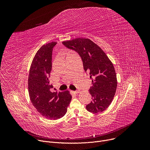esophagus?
<instances>
[{
  "instance_id": "obj_1",
  "label": "esophagus",
  "mask_w": 150,
  "mask_h": 150,
  "mask_svg": "<svg viewBox=\"0 0 150 150\" xmlns=\"http://www.w3.org/2000/svg\"><path fill=\"white\" fill-rule=\"evenodd\" d=\"M74 92H75V93H79V92H80V90H79V89H77L76 91H74Z\"/></svg>"
}]
</instances>
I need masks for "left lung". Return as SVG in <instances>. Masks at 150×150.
<instances>
[{
  "mask_svg": "<svg viewBox=\"0 0 150 150\" xmlns=\"http://www.w3.org/2000/svg\"><path fill=\"white\" fill-rule=\"evenodd\" d=\"M62 44L79 54L84 70L92 79L89 93L92 101L86 105V109L92 113L105 111L111 103L117 86L112 62L103 50L89 39L76 38L62 42Z\"/></svg>",
  "mask_w": 150,
  "mask_h": 150,
  "instance_id": "left-lung-1",
  "label": "left lung"
}]
</instances>
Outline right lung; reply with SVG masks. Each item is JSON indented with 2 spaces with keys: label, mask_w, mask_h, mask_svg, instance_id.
Wrapping results in <instances>:
<instances>
[{
  "label": "right lung",
  "mask_w": 150,
  "mask_h": 150,
  "mask_svg": "<svg viewBox=\"0 0 150 150\" xmlns=\"http://www.w3.org/2000/svg\"><path fill=\"white\" fill-rule=\"evenodd\" d=\"M57 42L42 45L31 63L28 80L30 100L37 111L49 119L57 120L64 116L72 99L69 92L51 91L53 86L49 77L52 70V52Z\"/></svg>",
  "instance_id": "right-lung-1"
}]
</instances>
